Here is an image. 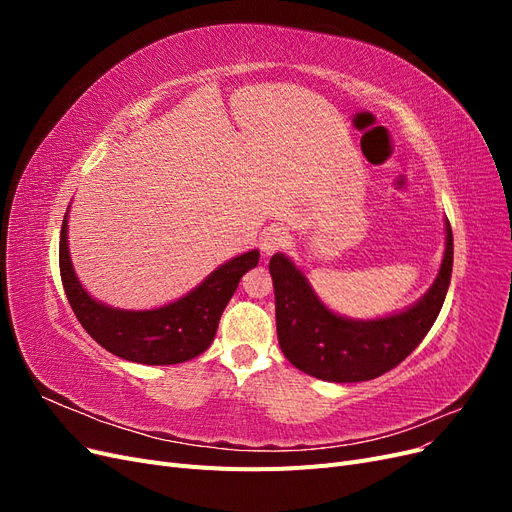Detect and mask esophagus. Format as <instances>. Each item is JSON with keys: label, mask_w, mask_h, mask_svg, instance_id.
<instances>
[{"label": "esophagus", "mask_w": 512, "mask_h": 512, "mask_svg": "<svg viewBox=\"0 0 512 512\" xmlns=\"http://www.w3.org/2000/svg\"><path fill=\"white\" fill-rule=\"evenodd\" d=\"M288 243H290V235L280 226L267 228L265 232H262V239H260V247L265 254H273L277 250H282V247H286Z\"/></svg>", "instance_id": "34e87169"}]
</instances>
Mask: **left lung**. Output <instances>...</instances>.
Masks as SVG:
<instances>
[{
  "instance_id": "1",
  "label": "left lung",
  "mask_w": 512,
  "mask_h": 512,
  "mask_svg": "<svg viewBox=\"0 0 512 512\" xmlns=\"http://www.w3.org/2000/svg\"><path fill=\"white\" fill-rule=\"evenodd\" d=\"M275 288V322L286 359L327 382L374 380L397 367L436 322L453 273V230L446 222V252L436 282L410 309L389 318L354 322L329 312L292 262H269Z\"/></svg>"
}]
</instances>
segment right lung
<instances>
[{
    "label": "right lung",
    "instance_id": "obj_1",
    "mask_svg": "<svg viewBox=\"0 0 512 512\" xmlns=\"http://www.w3.org/2000/svg\"><path fill=\"white\" fill-rule=\"evenodd\" d=\"M66 218L59 239V273L72 312L102 348L132 363L175 365L205 352L239 280L258 265V252L252 250L228 260L175 303L149 312H123L91 299L76 280L68 254Z\"/></svg>",
    "mask_w": 512,
    "mask_h": 512
}]
</instances>
